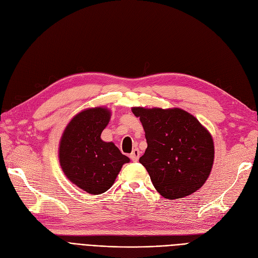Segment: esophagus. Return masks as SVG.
Here are the masks:
<instances>
[{
    "instance_id": "1",
    "label": "esophagus",
    "mask_w": 258,
    "mask_h": 258,
    "mask_svg": "<svg viewBox=\"0 0 258 258\" xmlns=\"http://www.w3.org/2000/svg\"><path fill=\"white\" fill-rule=\"evenodd\" d=\"M139 156H140V152H139L138 149H134V150H133V152H132L131 155H130L131 160H132L133 162H137V161L139 160Z\"/></svg>"
}]
</instances>
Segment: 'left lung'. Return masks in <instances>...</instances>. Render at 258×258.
<instances>
[{"label": "left lung", "mask_w": 258, "mask_h": 258, "mask_svg": "<svg viewBox=\"0 0 258 258\" xmlns=\"http://www.w3.org/2000/svg\"><path fill=\"white\" fill-rule=\"evenodd\" d=\"M132 111L143 124L148 144L139 163L157 192L173 201L201 188L214 161L210 132L181 108L133 107Z\"/></svg>", "instance_id": "1"}]
</instances>
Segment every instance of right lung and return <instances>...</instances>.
Here are the masks:
<instances>
[{
    "instance_id": "right-lung-1",
    "label": "right lung",
    "mask_w": 258,
    "mask_h": 258,
    "mask_svg": "<svg viewBox=\"0 0 258 258\" xmlns=\"http://www.w3.org/2000/svg\"><path fill=\"white\" fill-rule=\"evenodd\" d=\"M110 117L107 107L87 108L70 121L60 139L59 162L64 174L91 195L109 189L122 166L130 162L113 143L101 138Z\"/></svg>"
}]
</instances>
